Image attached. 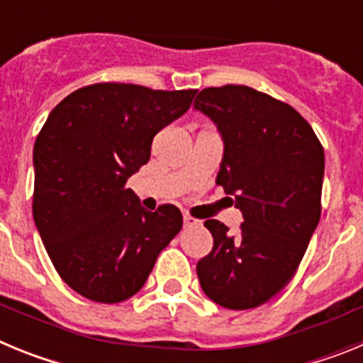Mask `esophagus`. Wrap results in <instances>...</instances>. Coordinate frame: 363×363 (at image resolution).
Returning <instances> with one entry per match:
<instances>
[{
    "label": "esophagus",
    "mask_w": 363,
    "mask_h": 363,
    "mask_svg": "<svg viewBox=\"0 0 363 363\" xmlns=\"http://www.w3.org/2000/svg\"><path fill=\"white\" fill-rule=\"evenodd\" d=\"M184 223H185V227L196 225L198 220H194V218H191V216H189V214H185V216H184Z\"/></svg>",
    "instance_id": "1"
}]
</instances>
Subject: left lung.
I'll list each match as a JSON object with an SVG mask.
<instances>
[{
    "label": "left lung",
    "mask_w": 363,
    "mask_h": 363,
    "mask_svg": "<svg viewBox=\"0 0 363 363\" xmlns=\"http://www.w3.org/2000/svg\"><path fill=\"white\" fill-rule=\"evenodd\" d=\"M194 108L220 133L216 184L243 216L238 234L205 221L214 245L198 262V280L218 306L252 309L289 284L318 225L323 147L291 105L251 86L203 89Z\"/></svg>",
    "instance_id": "8db88e82"
}]
</instances>
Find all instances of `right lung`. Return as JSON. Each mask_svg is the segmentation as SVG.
<instances>
[{
  "mask_svg": "<svg viewBox=\"0 0 363 363\" xmlns=\"http://www.w3.org/2000/svg\"><path fill=\"white\" fill-rule=\"evenodd\" d=\"M196 92L96 83L62 99L45 121L32 156V214L57 274L82 296L118 303L136 294L182 230L178 207L145 211L125 184Z\"/></svg>",
  "mask_w": 363,
  "mask_h": 363,
  "instance_id": "1",
  "label": "right lung"
}]
</instances>
